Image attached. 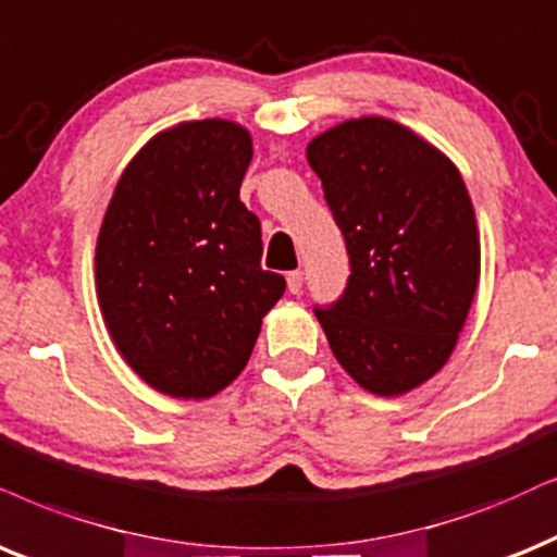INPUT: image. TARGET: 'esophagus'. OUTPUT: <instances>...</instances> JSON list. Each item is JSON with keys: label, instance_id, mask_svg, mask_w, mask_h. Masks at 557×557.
I'll use <instances>...</instances> for the list:
<instances>
[{"label": "esophagus", "instance_id": "obj_1", "mask_svg": "<svg viewBox=\"0 0 557 557\" xmlns=\"http://www.w3.org/2000/svg\"><path fill=\"white\" fill-rule=\"evenodd\" d=\"M287 290L293 295H298L302 290V272L295 270V272H287Z\"/></svg>", "mask_w": 557, "mask_h": 557}]
</instances>
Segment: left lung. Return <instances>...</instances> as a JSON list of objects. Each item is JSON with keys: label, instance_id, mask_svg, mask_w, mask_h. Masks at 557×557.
Segmentation results:
<instances>
[{"label": "left lung", "instance_id": "obj_1", "mask_svg": "<svg viewBox=\"0 0 557 557\" xmlns=\"http://www.w3.org/2000/svg\"><path fill=\"white\" fill-rule=\"evenodd\" d=\"M306 159L351 262L342 300L315 319L357 385L406 396L445 368L481 280L466 182L447 153L383 115L319 133Z\"/></svg>", "mask_w": 557, "mask_h": 557}]
</instances>
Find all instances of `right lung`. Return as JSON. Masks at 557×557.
<instances>
[{
    "instance_id": "right-lung-1",
    "label": "right lung",
    "mask_w": 557,
    "mask_h": 557,
    "mask_svg": "<svg viewBox=\"0 0 557 557\" xmlns=\"http://www.w3.org/2000/svg\"><path fill=\"white\" fill-rule=\"evenodd\" d=\"M251 133L206 117L159 131L117 180L95 251L97 302L128 368L172 398H213L242 375L285 277L262 270V228L238 189Z\"/></svg>"
}]
</instances>
